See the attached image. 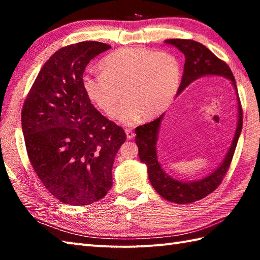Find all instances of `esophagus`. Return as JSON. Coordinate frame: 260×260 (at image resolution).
Returning <instances> with one entry per match:
<instances>
[{
  "instance_id": "obj_1",
  "label": "esophagus",
  "mask_w": 260,
  "mask_h": 260,
  "mask_svg": "<svg viewBox=\"0 0 260 260\" xmlns=\"http://www.w3.org/2000/svg\"><path fill=\"white\" fill-rule=\"evenodd\" d=\"M125 133H126V137H127V139H128V140H132V139H133V137L135 136L134 132L132 131V129H129V128H126V129H125Z\"/></svg>"
}]
</instances>
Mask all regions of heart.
I'll use <instances>...</instances> for the list:
<instances>
[{"label":"heart","mask_w":260,"mask_h":260,"mask_svg":"<svg viewBox=\"0 0 260 260\" xmlns=\"http://www.w3.org/2000/svg\"><path fill=\"white\" fill-rule=\"evenodd\" d=\"M102 73H86L81 85L88 99L110 114L121 96L126 99L112 117L132 125L142 116L153 119L172 104L179 90L182 70L175 54L148 48L118 49L99 62Z\"/></svg>","instance_id":"obj_1"}]
</instances>
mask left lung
<instances>
[{
  "instance_id": "left-lung-1",
  "label": "left lung",
  "mask_w": 260,
  "mask_h": 260,
  "mask_svg": "<svg viewBox=\"0 0 260 260\" xmlns=\"http://www.w3.org/2000/svg\"><path fill=\"white\" fill-rule=\"evenodd\" d=\"M165 43L178 48L185 57L183 76H182L178 95L187 86L191 85L193 81L200 79L204 76H220L229 79L235 87L237 95H238L235 77L231 73L229 66L221 59L215 57L207 47L201 45L200 42L186 40V39H168V40H165ZM237 98H238V123H237L233 144H231L227 155H225L222 163L220 164V167L201 180L191 182L175 180L165 173L161 168V164L157 161L156 142L163 115L151 123L136 127L135 142L137 147H139L140 159L146 164L151 184L165 200L179 204L194 202L209 196L221 183L230 167V163L233 161L237 143H238L242 128L241 104L239 97Z\"/></svg>"
}]
</instances>
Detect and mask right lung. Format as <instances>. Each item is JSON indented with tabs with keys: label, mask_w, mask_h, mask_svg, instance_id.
Masks as SVG:
<instances>
[{
	"label": "right lung",
	"mask_w": 260,
	"mask_h": 260,
	"mask_svg": "<svg viewBox=\"0 0 260 260\" xmlns=\"http://www.w3.org/2000/svg\"><path fill=\"white\" fill-rule=\"evenodd\" d=\"M110 46L84 41L43 64L22 107L27 156L46 189L62 203L88 206L107 194L126 140L120 126L92 106L81 85L86 66Z\"/></svg>",
	"instance_id": "add662e5"
}]
</instances>
